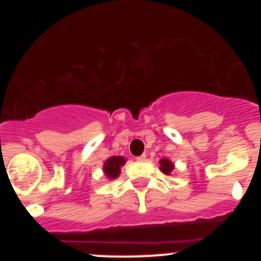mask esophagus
I'll return each mask as SVG.
<instances>
[{"label": "esophagus", "mask_w": 261, "mask_h": 261, "mask_svg": "<svg viewBox=\"0 0 261 261\" xmlns=\"http://www.w3.org/2000/svg\"><path fill=\"white\" fill-rule=\"evenodd\" d=\"M136 161H139V162L146 161V154H141V155H139V157H136Z\"/></svg>", "instance_id": "34e87169"}]
</instances>
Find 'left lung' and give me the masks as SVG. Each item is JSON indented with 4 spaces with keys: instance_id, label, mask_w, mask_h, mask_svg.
<instances>
[{
    "instance_id": "left-lung-1",
    "label": "left lung",
    "mask_w": 261,
    "mask_h": 261,
    "mask_svg": "<svg viewBox=\"0 0 261 261\" xmlns=\"http://www.w3.org/2000/svg\"><path fill=\"white\" fill-rule=\"evenodd\" d=\"M161 170L163 173H166V174H170L172 173V170L174 169V166H173V163L168 160H161Z\"/></svg>"
}]
</instances>
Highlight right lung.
<instances>
[{
  "label": "right lung",
  "mask_w": 261,
  "mask_h": 261,
  "mask_svg": "<svg viewBox=\"0 0 261 261\" xmlns=\"http://www.w3.org/2000/svg\"><path fill=\"white\" fill-rule=\"evenodd\" d=\"M124 157H114L109 158L106 163H104V173H106L107 176L109 178L115 179L116 176L120 174V168L125 164Z\"/></svg>",
  "instance_id": "right-lung-1"
}]
</instances>
